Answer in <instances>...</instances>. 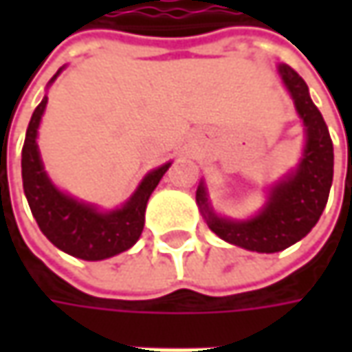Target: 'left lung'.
I'll use <instances>...</instances> for the list:
<instances>
[{
    "mask_svg": "<svg viewBox=\"0 0 352 352\" xmlns=\"http://www.w3.org/2000/svg\"><path fill=\"white\" fill-rule=\"evenodd\" d=\"M278 72L304 119L307 144L298 170L272 188L268 204L250 221H229L217 217L208 206L206 188L199 186L196 201L210 229L223 241L256 252H278L304 239L325 210L333 182V142L329 129L311 102L307 84L288 64Z\"/></svg>",
    "mask_w": 352,
    "mask_h": 352,
    "instance_id": "8db88e82",
    "label": "left lung"
}]
</instances>
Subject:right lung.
Returning a JSON list of instances; mask_svg holds the SVG:
<instances>
[{
	"label": "right lung",
	"mask_w": 352,
	"mask_h": 352,
	"mask_svg": "<svg viewBox=\"0 0 352 352\" xmlns=\"http://www.w3.org/2000/svg\"><path fill=\"white\" fill-rule=\"evenodd\" d=\"M45 107L47 98L33 111L21 155L23 190L41 231L54 247L82 261H103L131 249L142 233L146 201L168 170L170 162L146 174L121 210L100 213L91 206L58 192L48 180L36 146V129Z\"/></svg>",
	"instance_id": "1"
}]
</instances>
